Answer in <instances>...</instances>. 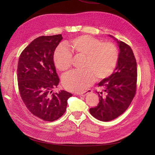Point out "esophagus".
<instances>
[{"label":"esophagus","mask_w":155,"mask_h":155,"mask_svg":"<svg viewBox=\"0 0 155 155\" xmlns=\"http://www.w3.org/2000/svg\"><path fill=\"white\" fill-rule=\"evenodd\" d=\"M91 92H92V91L91 90V89H88V90H87V91L84 92H83V93L79 94V95H80L81 96H85L86 95H87V94H89V93H91Z\"/></svg>","instance_id":"1"}]
</instances>
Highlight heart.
I'll list each match as a JSON object with an SVG mask.
<instances>
[{"label":"heart","instance_id":"1","mask_svg":"<svg viewBox=\"0 0 155 155\" xmlns=\"http://www.w3.org/2000/svg\"><path fill=\"white\" fill-rule=\"evenodd\" d=\"M72 50L78 54L86 55L85 71H72L63 78V84L68 91L81 92L91 87L96 80L110 76L118 61L119 53L111 43H102L91 35L75 37L68 42ZM54 62L60 71H66L72 64V54L66 46L61 45L54 53Z\"/></svg>","mask_w":155,"mask_h":155}]
</instances>
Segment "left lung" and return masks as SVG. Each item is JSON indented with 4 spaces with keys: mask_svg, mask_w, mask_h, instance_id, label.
Masks as SVG:
<instances>
[{
    "mask_svg": "<svg viewBox=\"0 0 155 155\" xmlns=\"http://www.w3.org/2000/svg\"><path fill=\"white\" fill-rule=\"evenodd\" d=\"M118 43L119 58L113 74L101 81L97 85L103 88L96 92L99 96L97 106L89 109L92 116L102 121L118 118L127 109L137 89V64L130 46L109 35Z\"/></svg>",
    "mask_w": 155,
    "mask_h": 155,
    "instance_id": "8db88e82",
    "label": "left lung"
}]
</instances>
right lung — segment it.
<instances>
[{
  "instance_id": "add662e5",
  "label": "right lung",
  "mask_w": 155,
  "mask_h": 155,
  "mask_svg": "<svg viewBox=\"0 0 155 155\" xmlns=\"http://www.w3.org/2000/svg\"><path fill=\"white\" fill-rule=\"evenodd\" d=\"M62 35L41 36L22 51L18 59L17 80L22 100L34 116L53 121L66 111L72 94L65 91L54 93L59 79L54 63V53Z\"/></svg>"
}]
</instances>
